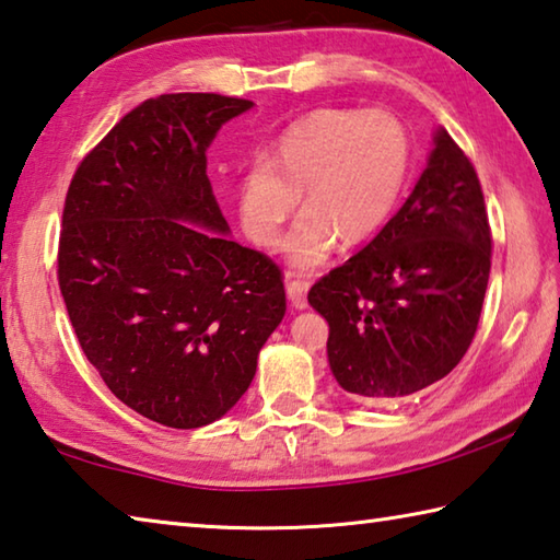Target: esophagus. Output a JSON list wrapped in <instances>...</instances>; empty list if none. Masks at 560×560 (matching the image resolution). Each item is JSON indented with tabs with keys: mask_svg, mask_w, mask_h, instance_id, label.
I'll return each instance as SVG.
<instances>
[{
	"mask_svg": "<svg viewBox=\"0 0 560 560\" xmlns=\"http://www.w3.org/2000/svg\"><path fill=\"white\" fill-rule=\"evenodd\" d=\"M287 296L291 301V306L296 311H303L308 306L306 301V287L301 281H287Z\"/></svg>",
	"mask_w": 560,
	"mask_h": 560,
	"instance_id": "esophagus-1",
	"label": "esophagus"
}]
</instances>
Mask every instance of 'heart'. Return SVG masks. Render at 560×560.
<instances>
[{"instance_id": "obj_1", "label": "heart", "mask_w": 560, "mask_h": 560, "mask_svg": "<svg viewBox=\"0 0 560 560\" xmlns=\"http://www.w3.org/2000/svg\"><path fill=\"white\" fill-rule=\"evenodd\" d=\"M411 156L409 129L389 112H313L287 129L269 159L252 161L242 174V225L254 245L273 247L301 192L306 212L283 252L296 271H315L338 240L354 247L389 222Z\"/></svg>"}]
</instances>
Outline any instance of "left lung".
Returning a JSON list of instances; mask_svg holds the SVG:
<instances>
[{"label": "left lung", "instance_id": "8db88e82", "mask_svg": "<svg viewBox=\"0 0 560 560\" xmlns=\"http://www.w3.org/2000/svg\"><path fill=\"white\" fill-rule=\"evenodd\" d=\"M490 249L480 180L439 127L399 212L308 293L330 325L328 362L342 389L386 401L451 374L475 338Z\"/></svg>", "mask_w": 560, "mask_h": 560}]
</instances>
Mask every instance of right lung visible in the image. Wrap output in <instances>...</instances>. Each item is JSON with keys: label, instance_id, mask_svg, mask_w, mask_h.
I'll list each match as a JSON object with an SVG mask.
<instances>
[{"label": "right lung", "instance_id": "add662e5", "mask_svg": "<svg viewBox=\"0 0 560 560\" xmlns=\"http://www.w3.org/2000/svg\"><path fill=\"white\" fill-rule=\"evenodd\" d=\"M254 103L159 95L121 117L70 180L58 283L80 348L129 409L200 429L249 389L287 313L281 271L237 245L208 149Z\"/></svg>", "mask_w": 560, "mask_h": 560}]
</instances>
